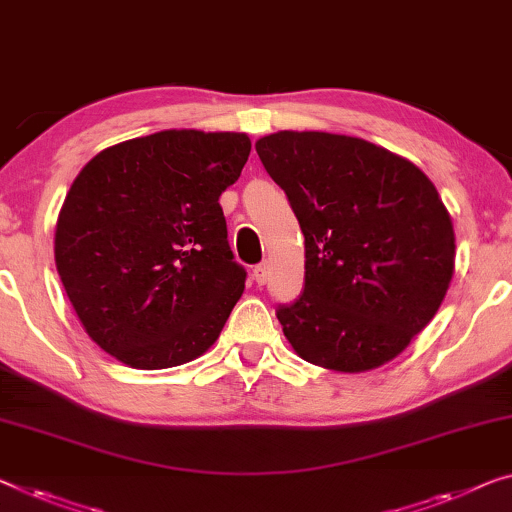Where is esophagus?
<instances>
[{"mask_svg":"<svg viewBox=\"0 0 512 512\" xmlns=\"http://www.w3.org/2000/svg\"><path fill=\"white\" fill-rule=\"evenodd\" d=\"M253 278H255V282L257 285H266V282H269V278H271V269H269V264H259V266H255L253 269Z\"/></svg>","mask_w":512,"mask_h":512,"instance_id":"esophagus-1","label":"esophagus"}]
</instances>
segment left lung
I'll return each mask as SVG.
<instances>
[{
  "label": "left lung",
  "instance_id": "left-lung-1",
  "mask_svg": "<svg viewBox=\"0 0 512 512\" xmlns=\"http://www.w3.org/2000/svg\"><path fill=\"white\" fill-rule=\"evenodd\" d=\"M255 149L305 236L303 294L278 308L289 345L335 372L393 361L453 280V220L434 183L361 137L278 131Z\"/></svg>",
  "mask_w": 512,
  "mask_h": 512
}]
</instances>
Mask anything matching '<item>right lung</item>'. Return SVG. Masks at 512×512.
Returning a JSON list of instances; mask_svg holds the SVG:
<instances>
[{"label":"right lung","instance_id":"obj_1","mask_svg":"<svg viewBox=\"0 0 512 512\" xmlns=\"http://www.w3.org/2000/svg\"><path fill=\"white\" fill-rule=\"evenodd\" d=\"M246 133L160 131L103 149L61 204L55 264L82 329L135 370L195 361L246 287L218 197Z\"/></svg>","mask_w":512,"mask_h":512}]
</instances>
